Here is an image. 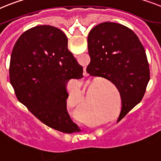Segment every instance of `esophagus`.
Here are the masks:
<instances>
[{
	"label": "esophagus",
	"mask_w": 161,
	"mask_h": 161,
	"mask_svg": "<svg viewBox=\"0 0 161 161\" xmlns=\"http://www.w3.org/2000/svg\"><path fill=\"white\" fill-rule=\"evenodd\" d=\"M84 74H85V75H87V73H86V71H84ZM100 134H101V133H100Z\"/></svg>",
	"instance_id": "esophagus-1"
}]
</instances>
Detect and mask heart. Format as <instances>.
Returning <instances> with one entry per match:
<instances>
[{
	"label": "heart",
	"instance_id": "obj_1",
	"mask_svg": "<svg viewBox=\"0 0 161 161\" xmlns=\"http://www.w3.org/2000/svg\"><path fill=\"white\" fill-rule=\"evenodd\" d=\"M99 86V84H93L90 87L89 90L87 92V99L88 102L90 101V90L92 87H96V86ZM87 100L83 94V92L80 89L79 86L76 87L71 88L69 91V96H68V99H67V108L69 110V112L74 116L75 117L78 118L80 120H85V112L87 108ZM114 112L113 108H110L105 111V114L103 115V116H108L112 115ZM90 117H86V121L89 122L93 125H97L101 120H90Z\"/></svg>",
	"mask_w": 161,
	"mask_h": 161
}]
</instances>
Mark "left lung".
I'll return each instance as SVG.
<instances>
[{
  "instance_id": "obj_1",
  "label": "left lung",
  "mask_w": 161,
  "mask_h": 161,
  "mask_svg": "<svg viewBox=\"0 0 161 161\" xmlns=\"http://www.w3.org/2000/svg\"><path fill=\"white\" fill-rule=\"evenodd\" d=\"M90 63L86 71L108 80L117 88L122 108L117 122L139 103L150 80L146 52L129 27L105 22L95 26L88 36Z\"/></svg>"
}]
</instances>
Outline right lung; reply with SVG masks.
I'll list each match as a JSON object with an SVG mask.
<instances>
[{"mask_svg":"<svg viewBox=\"0 0 161 161\" xmlns=\"http://www.w3.org/2000/svg\"><path fill=\"white\" fill-rule=\"evenodd\" d=\"M83 68L57 27L41 25L22 34L12 50L9 80L16 97L38 120L58 131H79L67 110V84Z\"/></svg>","mask_w":161,"mask_h":161,"instance_id":"1","label":"right lung"}]
</instances>
